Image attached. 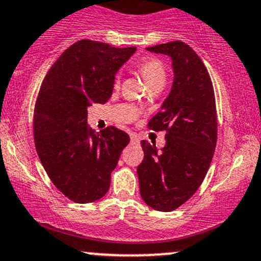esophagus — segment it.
Segmentation results:
<instances>
[{
  "label": "esophagus",
  "instance_id": "obj_1",
  "mask_svg": "<svg viewBox=\"0 0 261 261\" xmlns=\"http://www.w3.org/2000/svg\"><path fill=\"white\" fill-rule=\"evenodd\" d=\"M130 140L133 143L139 142V137H137V135H135V134H130Z\"/></svg>",
  "mask_w": 261,
  "mask_h": 261
}]
</instances>
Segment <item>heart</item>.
<instances>
[{"mask_svg": "<svg viewBox=\"0 0 261 261\" xmlns=\"http://www.w3.org/2000/svg\"><path fill=\"white\" fill-rule=\"evenodd\" d=\"M137 70L142 74L143 80L146 81L148 86L157 82H164L166 80V68L163 62L160 59L146 58L137 65ZM120 85V74H116L114 79V86L118 87Z\"/></svg>", "mask_w": 261, "mask_h": 261, "instance_id": "1", "label": "heart"}]
</instances>
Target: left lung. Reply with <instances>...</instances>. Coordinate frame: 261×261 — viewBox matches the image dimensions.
<instances>
[{
  "label": "left lung",
  "instance_id": "left-lung-1",
  "mask_svg": "<svg viewBox=\"0 0 261 261\" xmlns=\"http://www.w3.org/2000/svg\"><path fill=\"white\" fill-rule=\"evenodd\" d=\"M168 55L174 80L161 112L148 122L166 130V146L158 149L141 141L143 157L137 167L140 194L149 207L169 212L195 194L210 168L217 142L214 86L197 54L182 41L147 47Z\"/></svg>",
  "mask_w": 261,
  "mask_h": 261
}]
</instances>
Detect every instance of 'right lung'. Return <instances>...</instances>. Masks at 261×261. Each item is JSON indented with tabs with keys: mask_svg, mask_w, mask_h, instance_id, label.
I'll use <instances>...</instances> for the list:
<instances>
[{
	"mask_svg": "<svg viewBox=\"0 0 261 261\" xmlns=\"http://www.w3.org/2000/svg\"><path fill=\"white\" fill-rule=\"evenodd\" d=\"M135 51L134 46L83 39L62 53L41 83L33 122L35 148L54 185L74 202H93L106 195L130 141L114 126L92 130L87 109L109 100L116 72Z\"/></svg>",
	"mask_w": 261,
	"mask_h": 261,
	"instance_id": "right-lung-1",
	"label": "right lung"
}]
</instances>
